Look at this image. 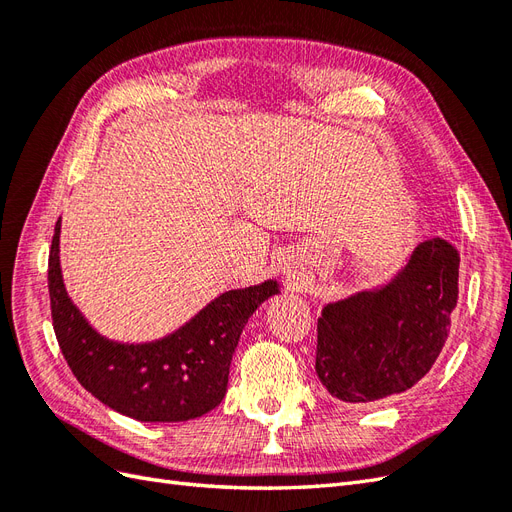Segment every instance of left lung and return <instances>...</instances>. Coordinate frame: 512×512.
I'll return each mask as SVG.
<instances>
[{"label": "left lung", "instance_id": "left-lung-1", "mask_svg": "<svg viewBox=\"0 0 512 512\" xmlns=\"http://www.w3.org/2000/svg\"><path fill=\"white\" fill-rule=\"evenodd\" d=\"M459 297V252L423 241L395 280L329 303L318 318L316 374L333 397L369 404L421 380L442 352Z\"/></svg>", "mask_w": 512, "mask_h": 512}]
</instances>
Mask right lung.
<instances>
[{"label":"right lung","instance_id":"right-lung-1","mask_svg":"<svg viewBox=\"0 0 512 512\" xmlns=\"http://www.w3.org/2000/svg\"><path fill=\"white\" fill-rule=\"evenodd\" d=\"M59 228L49 254V297L61 354L85 389L108 408L143 423H179L203 416L226 395L241 331L277 282L228 290L173 335L149 344L102 337L68 299L59 269Z\"/></svg>","mask_w":512,"mask_h":512}]
</instances>
